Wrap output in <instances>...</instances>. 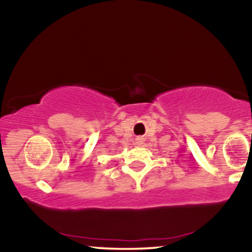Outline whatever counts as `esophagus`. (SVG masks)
I'll list each match as a JSON object with an SVG mask.
<instances>
[{"instance_id": "1", "label": "esophagus", "mask_w": 252, "mask_h": 252, "mask_svg": "<svg viewBox=\"0 0 252 252\" xmlns=\"http://www.w3.org/2000/svg\"><path fill=\"white\" fill-rule=\"evenodd\" d=\"M136 143H139V144H141V139H137V142Z\"/></svg>"}]
</instances>
